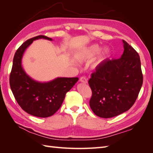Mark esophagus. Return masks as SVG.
<instances>
[{
    "instance_id": "esophagus-1",
    "label": "esophagus",
    "mask_w": 153,
    "mask_h": 153,
    "mask_svg": "<svg viewBox=\"0 0 153 153\" xmlns=\"http://www.w3.org/2000/svg\"><path fill=\"white\" fill-rule=\"evenodd\" d=\"M80 81L84 84H87V79L85 76H82L80 78Z\"/></svg>"
}]
</instances>
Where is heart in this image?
I'll return each instance as SVG.
<instances>
[{"instance_id":"heart-1","label":"heart","mask_w":153,"mask_h":153,"mask_svg":"<svg viewBox=\"0 0 153 153\" xmlns=\"http://www.w3.org/2000/svg\"><path fill=\"white\" fill-rule=\"evenodd\" d=\"M99 46L97 45H92L86 48L81 52L76 54V59L78 61L83 62L91 59L99 51ZM108 49L105 48L100 50L96 54L95 57L92 61V66L93 68H96L102 63L108 54Z\"/></svg>"}]
</instances>
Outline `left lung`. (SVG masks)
<instances>
[{
  "label": "left lung",
  "mask_w": 153,
  "mask_h": 153,
  "mask_svg": "<svg viewBox=\"0 0 153 153\" xmlns=\"http://www.w3.org/2000/svg\"><path fill=\"white\" fill-rule=\"evenodd\" d=\"M124 52L117 59H106L96 68L89 80V101L97 116L110 118L126 112L135 103L143 83L139 55L123 40Z\"/></svg>",
  "instance_id": "left-lung-1"
}]
</instances>
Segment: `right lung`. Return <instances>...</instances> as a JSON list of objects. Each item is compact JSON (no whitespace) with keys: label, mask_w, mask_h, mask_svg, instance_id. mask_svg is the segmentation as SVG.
<instances>
[{"label":"right lung","mask_w":153,"mask_h":153,"mask_svg":"<svg viewBox=\"0 0 153 153\" xmlns=\"http://www.w3.org/2000/svg\"><path fill=\"white\" fill-rule=\"evenodd\" d=\"M39 38L52 41L47 36L39 35L27 40L18 48L13 58L10 84L15 100L23 110L34 116L45 118L52 116L60 108L66 92L78 78H57L47 83H40L27 75L21 64L23 54L34 40Z\"/></svg>","instance_id":"1"}]
</instances>
